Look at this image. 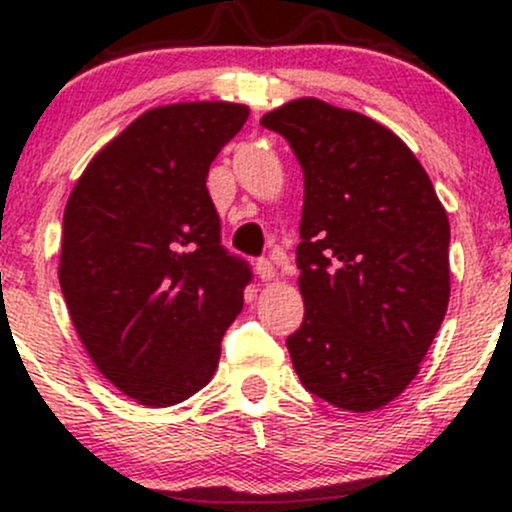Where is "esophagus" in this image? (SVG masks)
Instances as JSON below:
<instances>
[{
    "label": "esophagus",
    "instance_id": "esophagus-1",
    "mask_svg": "<svg viewBox=\"0 0 512 512\" xmlns=\"http://www.w3.org/2000/svg\"><path fill=\"white\" fill-rule=\"evenodd\" d=\"M255 269H257V276H260L262 281L274 279V264H272V260H267V257H262V260H257Z\"/></svg>",
    "mask_w": 512,
    "mask_h": 512
}]
</instances>
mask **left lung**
Here are the masks:
<instances>
[{
    "label": "left lung",
    "mask_w": 512,
    "mask_h": 512,
    "mask_svg": "<svg viewBox=\"0 0 512 512\" xmlns=\"http://www.w3.org/2000/svg\"><path fill=\"white\" fill-rule=\"evenodd\" d=\"M260 125L289 142L305 180L293 368L334 407H385L448 310V214L409 146L366 115L301 98Z\"/></svg>",
    "instance_id": "1"
}]
</instances>
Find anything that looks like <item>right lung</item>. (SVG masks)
<instances>
[{"mask_svg": "<svg viewBox=\"0 0 512 512\" xmlns=\"http://www.w3.org/2000/svg\"><path fill=\"white\" fill-rule=\"evenodd\" d=\"M248 120L236 103L154 108L88 163L62 221L60 286L98 370L146 407L214 375L252 269L221 245L209 166Z\"/></svg>", "mask_w": 512, "mask_h": 512, "instance_id": "add662e5", "label": "right lung"}]
</instances>
